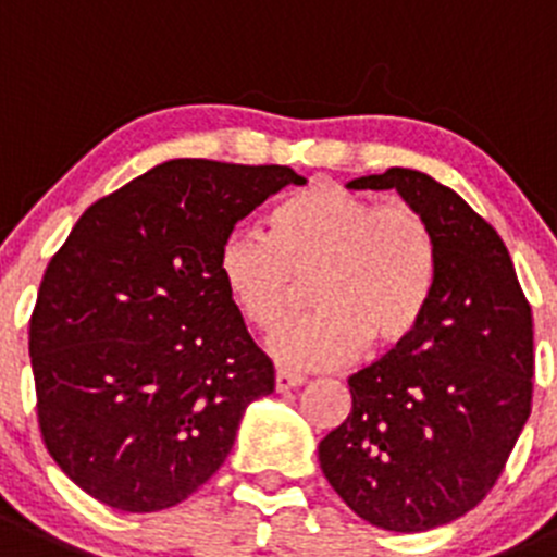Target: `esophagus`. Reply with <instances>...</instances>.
Returning <instances> with one entry per match:
<instances>
[{
	"instance_id": "esophagus-1",
	"label": "esophagus",
	"mask_w": 557,
	"mask_h": 557,
	"mask_svg": "<svg viewBox=\"0 0 557 557\" xmlns=\"http://www.w3.org/2000/svg\"><path fill=\"white\" fill-rule=\"evenodd\" d=\"M299 384H305V376H299V373H290V371L274 373V387H277V393L294 389V387H299Z\"/></svg>"
}]
</instances>
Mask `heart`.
Listing matches in <instances>:
<instances>
[{
	"mask_svg": "<svg viewBox=\"0 0 557 557\" xmlns=\"http://www.w3.org/2000/svg\"><path fill=\"white\" fill-rule=\"evenodd\" d=\"M220 277L255 330L288 315L299 283L313 315L269 337L285 368H332L362 349L389 351L414 335L436 285V238L407 202L379 206L360 191L315 184L277 202L269 233L242 227L220 247Z\"/></svg>",
	"mask_w": 557,
	"mask_h": 557,
	"instance_id": "heart-1",
	"label": "heart"
}]
</instances>
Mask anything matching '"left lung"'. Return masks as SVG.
Here are the masks:
<instances>
[{"label": "left lung", "instance_id": "obj_1", "mask_svg": "<svg viewBox=\"0 0 557 557\" xmlns=\"http://www.w3.org/2000/svg\"><path fill=\"white\" fill-rule=\"evenodd\" d=\"M349 189H396L418 208L436 285L414 335L349 376L351 412L319 461L357 517L420 533L465 517L500 478L533 401V313L503 238L454 189L404 168Z\"/></svg>", "mask_w": 557, "mask_h": 557}]
</instances>
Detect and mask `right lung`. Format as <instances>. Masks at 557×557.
Returning <instances> with one entry per match:
<instances>
[{"mask_svg":"<svg viewBox=\"0 0 557 557\" xmlns=\"http://www.w3.org/2000/svg\"><path fill=\"white\" fill-rule=\"evenodd\" d=\"M305 178L173 159L92 202L46 267L29 321L46 450L96 500L178 506L225 465L274 366L220 277L238 220Z\"/></svg>","mask_w":557,"mask_h":557,"instance_id":"add662e5","label":"right lung"}]
</instances>
